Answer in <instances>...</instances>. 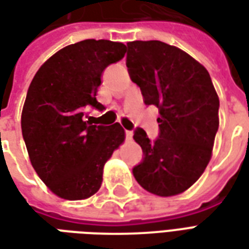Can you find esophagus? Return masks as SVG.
Segmentation results:
<instances>
[{
  "label": "esophagus",
  "instance_id": "34e87169",
  "mask_svg": "<svg viewBox=\"0 0 249 249\" xmlns=\"http://www.w3.org/2000/svg\"><path fill=\"white\" fill-rule=\"evenodd\" d=\"M125 136H126V140H132V136H133V133H132L130 130H125Z\"/></svg>",
  "mask_w": 249,
  "mask_h": 249
}]
</instances>
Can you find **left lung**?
I'll return each instance as SVG.
<instances>
[{"label":"left lung","instance_id":"8db88e82","mask_svg":"<svg viewBox=\"0 0 249 249\" xmlns=\"http://www.w3.org/2000/svg\"><path fill=\"white\" fill-rule=\"evenodd\" d=\"M126 45L132 81L140 87L144 103L160 112L157 140H149L144 129L135 130L144 160L133 175L149 193L176 196L197 181L212 157L219 96L208 71L178 46L156 40Z\"/></svg>","mask_w":249,"mask_h":249}]
</instances>
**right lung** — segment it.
<instances>
[{
	"instance_id": "obj_1",
	"label": "right lung",
	"mask_w": 249,
	"mask_h": 249,
	"mask_svg": "<svg viewBox=\"0 0 249 249\" xmlns=\"http://www.w3.org/2000/svg\"><path fill=\"white\" fill-rule=\"evenodd\" d=\"M126 53L123 42L84 40L49 57L30 82L21 129L30 162L46 187L65 200H85L103 184L105 162L125 140L124 128L88 124L105 68Z\"/></svg>"
}]
</instances>
